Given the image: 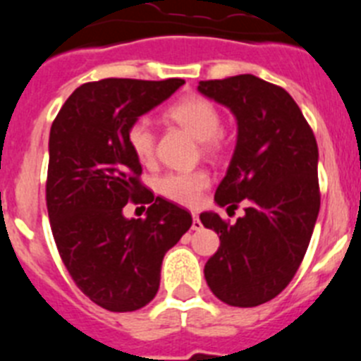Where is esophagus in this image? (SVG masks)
Wrapping results in <instances>:
<instances>
[{
	"label": "esophagus",
	"instance_id": "34e87169",
	"mask_svg": "<svg viewBox=\"0 0 361 361\" xmlns=\"http://www.w3.org/2000/svg\"><path fill=\"white\" fill-rule=\"evenodd\" d=\"M191 229H195V231L202 229V222H200V219L197 213H193V224H191Z\"/></svg>",
	"mask_w": 361,
	"mask_h": 361
}]
</instances>
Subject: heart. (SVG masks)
Here are the masks:
<instances>
[{
    "instance_id": "b5f03b06",
    "label": "heart",
    "mask_w": 361,
    "mask_h": 361,
    "mask_svg": "<svg viewBox=\"0 0 361 361\" xmlns=\"http://www.w3.org/2000/svg\"><path fill=\"white\" fill-rule=\"evenodd\" d=\"M166 116L184 126L197 141L206 142L208 148H216L220 132V111L215 104L200 95H188L168 106ZM130 149L141 162H152L155 155V132L146 117L133 121L126 135ZM209 186V175L197 171H170L157 180V190L173 202L193 206L199 202L200 193Z\"/></svg>"
}]
</instances>
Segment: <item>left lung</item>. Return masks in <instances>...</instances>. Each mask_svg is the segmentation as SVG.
<instances>
[{"label": "left lung", "instance_id": "1", "mask_svg": "<svg viewBox=\"0 0 361 361\" xmlns=\"http://www.w3.org/2000/svg\"><path fill=\"white\" fill-rule=\"evenodd\" d=\"M199 92L237 119V146L215 202L247 206L235 224L200 213L220 238L204 276L224 304L255 307L288 288L307 251L320 212L317 139L295 99L257 75L200 81Z\"/></svg>", "mask_w": 361, "mask_h": 361}]
</instances>
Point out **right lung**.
<instances>
[{
    "mask_svg": "<svg viewBox=\"0 0 361 361\" xmlns=\"http://www.w3.org/2000/svg\"><path fill=\"white\" fill-rule=\"evenodd\" d=\"M183 79H101L73 90L50 128L47 208L57 251L75 286L114 312L157 295L162 258L191 228V215L142 186L130 124L166 101ZM130 200L146 219H126Z\"/></svg>",
    "mask_w": 361,
    "mask_h": 361,
    "instance_id": "add662e5",
    "label": "right lung"
}]
</instances>
